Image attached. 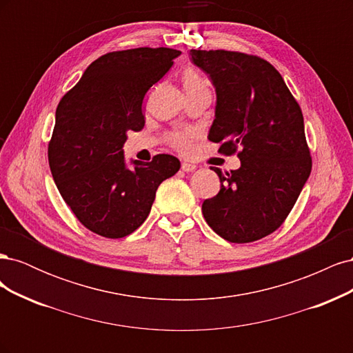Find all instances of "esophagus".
Returning <instances> with one entry per match:
<instances>
[{"instance_id": "34e87169", "label": "esophagus", "mask_w": 353, "mask_h": 353, "mask_svg": "<svg viewBox=\"0 0 353 353\" xmlns=\"http://www.w3.org/2000/svg\"><path fill=\"white\" fill-rule=\"evenodd\" d=\"M196 168H197L196 165L188 163V162H183V165H181V169H183L184 172H194Z\"/></svg>"}]
</instances>
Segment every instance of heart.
<instances>
[{
	"mask_svg": "<svg viewBox=\"0 0 353 353\" xmlns=\"http://www.w3.org/2000/svg\"><path fill=\"white\" fill-rule=\"evenodd\" d=\"M183 82L187 92L206 87L205 79L201 78V74L194 68H188L183 72ZM193 132H175L169 135V143L178 152L190 153L191 148H193Z\"/></svg>",
	"mask_w": 353,
	"mask_h": 353,
	"instance_id": "b5f03b06",
	"label": "heart"
}]
</instances>
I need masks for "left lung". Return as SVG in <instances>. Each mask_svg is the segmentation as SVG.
<instances>
[{
  "label": "left lung",
  "instance_id": "obj_1",
  "mask_svg": "<svg viewBox=\"0 0 353 353\" xmlns=\"http://www.w3.org/2000/svg\"><path fill=\"white\" fill-rule=\"evenodd\" d=\"M191 60L216 91L208 138L241 166L225 175L219 193L203 201L208 225L230 243H252L281 227L312 169L303 114L271 63L225 50H191Z\"/></svg>",
  "mask_w": 353,
  "mask_h": 353
}]
</instances>
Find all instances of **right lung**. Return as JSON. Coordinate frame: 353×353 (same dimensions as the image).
<instances>
[{
	"instance_id": "obj_1",
	"label": "right lung",
	"mask_w": 353,
	"mask_h": 353,
	"mask_svg": "<svg viewBox=\"0 0 353 353\" xmlns=\"http://www.w3.org/2000/svg\"><path fill=\"white\" fill-rule=\"evenodd\" d=\"M181 51L132 48L108 52L87 68L57 105L48 163L63 200L85 228L105 239L130 236L147 219L157 187L181 163L170 154L132 160L123 144L141 131L145 92L165 77Z\"/></svg>"
}]
</instances>
